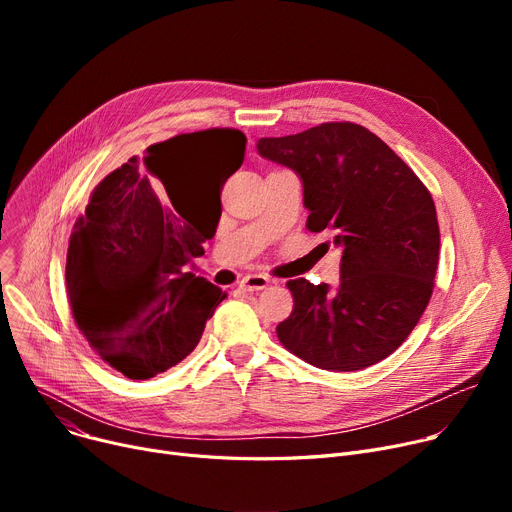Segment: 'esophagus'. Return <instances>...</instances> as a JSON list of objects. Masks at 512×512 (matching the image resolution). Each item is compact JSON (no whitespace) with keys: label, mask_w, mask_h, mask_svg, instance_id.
<instances>
[{"label":"esophagus","mask_w":512,"mask_h":512,"mask_svg":"<svg viewBox=\"0 0 512 512\" xmlns=\"http://www.w3.org/2000/svg\"><path fill=\"white\" fill-rule=\"evenodd\" d=\"M270 286V278L263 276V274H249L240 280V288L247 290V292H257Z\"/></svg>","instance_id":"obj_1"}]
</instances>
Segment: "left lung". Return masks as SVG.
<instances>
[{"label": "left lung", "mask_w": 512, "mask_h": 512, "mask_svg": "<svg viewBox=\"0 0 512 512\" xmlns=\"http://www.w3.org/2000/svg\"><path fill=\"white\" fill-rule=\"evenodd\" d=\"M259 153L303 180L307 228L342 247L340 284L288 280L292 313L276 334L299 359L330 371L380 363L407 340L434 292L440 257L427 186L380 137L353 122H324Z\"/></svg>", "instance_id": "obj_1"}]
</instances>
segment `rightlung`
I'll list each match as a JSON object with an SVG mask.
<instances>
[{"instance_id": "1", "label": "right lung", "mask_w": 512, "mask_h": 512, "mask_svg": "<svg viewBox=\"0 0 512 512\" xmlns=\"http://www.w3.org/2000/svg\"><path fill=\"white\" fill-rule=\"evenodd\" d=\"M236 128L178 134L107 174L70 234L66 290L93 351L130 380H149L193 353L226 294L186 270L220 215L201 172L226 182L245 159Z\"/></svg>"}]
</instances>
